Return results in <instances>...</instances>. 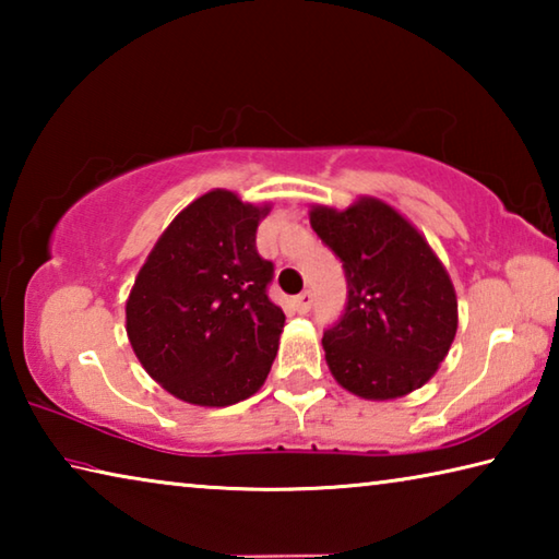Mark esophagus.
I'll list each match as a JSON object with an SVG mask.
<instances>
[{
	"mask_svg": "<svg viewBox=\"0 0 559 559\" xmlns=\"http://www.w3.org/2000/svg\"><path fill=\"white\" fill-rule=\"evenodd\" d=\"M310 306H313V293L302 290L300 296H296V310H298V313H308Z\"/></svg>",
	"mask_w": 559,
	"mask_h": 559,
	"instance_id": "esophagus-1",
	"label": "esophagus"
}]
</instances>
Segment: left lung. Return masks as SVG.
<instances>
[{
  "mask_svg": "<svg viewBox=\"0 0 559 559\" xmlns=\"http://www.w3.org/2000/svg\"><path fill=\"white\" fill-rule=\"evenodd\" d=\"M310 226L343 261L347 302L323 333L337 384L365 400H396L439 370L456 337L459 302L427 239L372 197L310 210Z\"/></svg>",
  "mask_w": 559,
  "mask_h": 559,
  "instance_id": "1",
  "label": "left lung"
}]
</instances>
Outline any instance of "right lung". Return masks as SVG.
Here are the masks:
<instances>
[{"label": "right lung", "instance_id": "add662e5", "mask_svg": "<svg viewBox=\"0 0 559 559\" xmlns=\"http://www.w3.org/2000/svg\"><path fill=\"white\" fill-rule=\"evenodd\" d=\"M269 206L214 189L175 216L140 269L126 330L140 365L177 400L229 406L266 382L286 316L257 251Z\"/></svg>", "mask_w": 559, "mask_h": 559}]
</instances>
